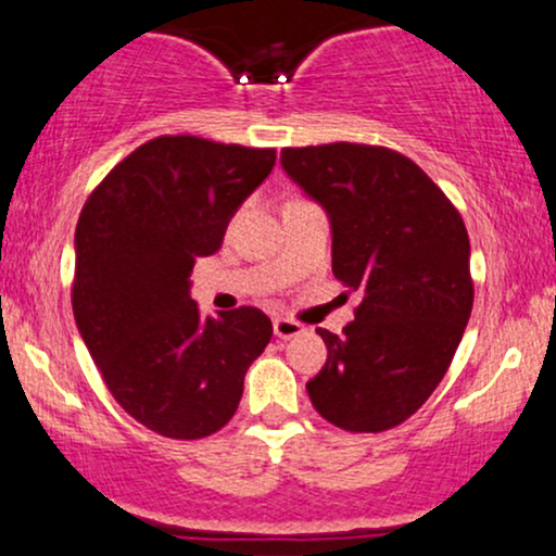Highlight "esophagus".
Instances as JSON below:
<instances>
[{"label": "esophagus", "instance_id": "34e87169", "mask_svg": "<svg viewBox=\"0 0 556 556\" xmlns=\"http://www.w3.org/2000/svg\"><path fill=\"white\" fill-rule=\"evenodd\" d=\"M300 331H303V327L292 318H274V337H279V340H292Z\"/></svg>", "mask_w": 556, "mask_h": 556}]
</instances>
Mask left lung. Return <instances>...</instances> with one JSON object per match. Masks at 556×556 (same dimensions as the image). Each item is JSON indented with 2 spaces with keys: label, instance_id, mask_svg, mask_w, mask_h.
<instances>
[{
  "label": "left lung",
  "instance_id": "1",
  "mask_svg": "<svg viewBox=\"0 0 556 556\" xmlns=\"http://www.w3.org/2000/svg\"><path fill=\"white\" fill-rule=\"evenodd\" d=\"M282 169L329 216L331 271L358 292L355 321L331 334L305 384L344 431H387L431 397L473 311L470 240L431 177L381 146L285 149Z\"/></svg>",
  "mask_w": 556,
  "mask_h": 556
}]
</instances>
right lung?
I'll return each instance as SVG.
<instances>
[{
	"label": "right lung",
	"instance_id": "obj_1",
	"mask_svg": "<svg viewBox=\"0 0 556 556\" xmlns=\"http://www.w3.org/2000/svg\"><path fill=\"white\" fill-rule=\"evenodd\" d=\"M274 162V149L162 136L123 159L83 206L75 324L112 397L162 437L219 431L271 340L258 308L198 314L190 271L219 251L229 219Z\"/></svg>",
	"mask_w": 556,
	"mask_h": 556
}]
</instances>
